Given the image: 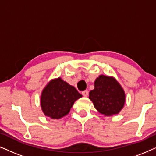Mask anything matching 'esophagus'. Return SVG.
<instances>
[{"label": "esophagus", "instance_id": "1", "mask_svg": "<svg viewBox=\"0 0 156 156\" xmlns=\"http://www.w3.org/2000/svg\"><path fill=\"white\" fill-rule=\"evenodd\" d=\"M82 94H83V96H84V97H87V96H88V94H89V91L87 90L83 91H82Z\"/></svg>", "mask_w": 156, "mask_h": 156}]
</instances>
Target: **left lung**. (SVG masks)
Instances as JSON below:
<instances>
[{
    "instance_id": "obj_1",
    "label": "left lung",
    "mask_w": 156,
    "mask_h": 156,
    "mask_svg": "<svg viewBox=\"0 0 156 156\" xmlns=\"http://www.w3.org/2000/svg\"><path fill=\"white\" fill-rule=\"evenodd\" d=\"M89 99L102 114H119L125 102V93L114 78L100 75L94 82V89L89 92Z\"/></svg>"
}]
</instances>
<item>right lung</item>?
Masks as SVG:
<instances>
[{"instance_id": "add662e5", "label": "right lung", "mask_w": 156, "mask_h": 156, "mask_svg": "<svg viewBox=\"0 0 156 156\" xmlns=\"http://www.w3.org/2000/svg\"><path fill=\"white\" fill-rule=\"evenodd\" d=\"M82 97L74 87L61 78L52 80L42 91V112L52 119H60L69 112L74 101Z\"/></svg>"}]
</instances>
